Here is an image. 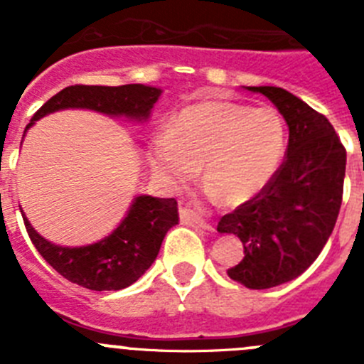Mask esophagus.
Segmentation results:
<instances>
[{
  "instance_id": "34e87169",
  "label": "esophagus",
  "mask_w": 364,
  "mask_h": 364,
  "mask_svg": "<svg viewBox=\"0 0 364 364\" xmlns=\"http://www.w3.org/2000/svg\"><path fill=\"white\" fill-rule=\"evenodd\" d=\"M180 217L186 224H191L195 228H200L204 231H213V226H211L210 222L205 220L202 211L198 210L197 205H186V208H180Z\"/></svg>"
}]
</instances>
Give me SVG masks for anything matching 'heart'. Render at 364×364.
<instances>
[{"label":"heart","mask_w":364,"mask_h":364,"mask_svg":"<svg viewBox=\"0 0 364 364\" xmlns=\"http://www.w3.org/2000/svg\"><path fill=\"white\" fill-rule=\"evenodd\" d=\"M284 153L286 127L275 109L202 100L173 118L169 133L151 140L147 162L171 189L189 184L204 166L211 195L240 205L272 184Z\"/></svg>","instance_id":"1"}]
</instances>
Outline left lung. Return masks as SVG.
<instances>
[{"mask_svg": "<svg viewBox=\"0 0 364 364\" xmlns=\"http://www.w3.org/2000/svg\"><path fill=\"white\" fill-rule=\"evenodd\" d=\"M266 96L286 120L290 136L282 166L259 197L218 222L233 233L244 259L228 269L250 290H268L297 279L323 252L343 200L346 151L332 124L281 87H246Z\"/></svg>", "mask_w": 364, "mask_h": 364, "instance_id": "left-lung-1", "label": "left lung"}]
</instances>
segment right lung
<instances>
[{
  "instance_id": "1",
  "label": "right lung",
  "mask_w": 364,
  "mask_h": 364,
  "mask_svg": "<svg viewBox=\"0 0 364 364\" xmlns=\"http://www.w3.org/2000/svg\"><path fill=\"white\" fill-rule=\"evenodd\" d=\"M162 89L144 83L120 87L70 85L45 102L25 127L23 136L40 118L63 109H89L107 117H124L144 124L159 102ZM23 142V140H21ZM32 244L60 275L96 291L124 290L149 269L166 233L178 224L175 198L136 195L114 230L85 246H60L41 237L23 213Z\"/></svg>"
}]
</instances>
